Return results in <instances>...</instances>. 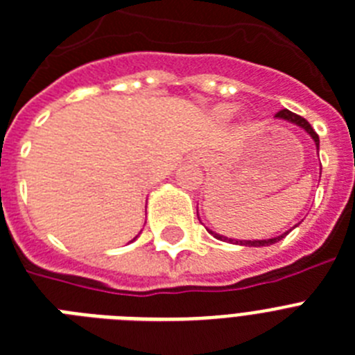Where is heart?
<instances>
[{
  "label": "heart",
  "instance_id": "b5f03b06",
  "mask_svg": "<svg viewBox=\"0 0 355 355\" xmlns=\"http://www.w3.org/2000/svg\"><path fill=\"white\" fill-rule=\"evenodd\" d=\"M233 113H235V107H233V105H220L219 107V114L223 118H230Z\"/></svg>",
  "mask_w": 355,
  "mask_h": 355
}]
</instances>
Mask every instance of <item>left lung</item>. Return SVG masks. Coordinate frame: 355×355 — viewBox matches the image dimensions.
Returning <instances> with one entry per match:
<instances>
[{
	"label": "left lung",
	"mask_w": 355,
	"mask_h": 355,
	"mask_svg": "<svg viewBox=\"0 0 355 355\" xmlns=\"http://www.w3.org/2000/svg\"><path fill=\"white\" fill-rule=\"evenodd\" d=\"M275 118H278V120H286V122L295 123V125L302 127V129H304V131L307 132V135L311 136V138H313L314 145H316V148H318V150H320V138H318V135H316V132H314V129H313V127H311V123H309L307 120H305V118L298 116V114H295V113H291L289 109H282V111H278V113L275 114ZM208 232H210L215 239H219V241L232 242V244H239V246L260 248V246H271V244H275V242L282 241V239L286 237L287 233L291 232V230H289V232H286V233H282V235H278V237L264 239V241H239V239H228V237H224V235H219V233L211 232V230H208Z\"/></svg>",
	"instance_id": "8db88e82"
}]
</instances>
